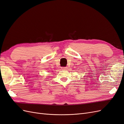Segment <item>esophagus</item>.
I'll return each mask as SVG.
<instances>
[{"label":"esophagus","instance_id":"obj_1","mask_svg":"<svg viewBox=\"0 0 124 124\" xmlns=\"http://www.w3.org/2000/svg\"><path fill=\"white\" fill-rule=\"evenodd\" d=\"M62 70H67V67H62Z\"/></svg>","mask_w":124,"mask_h":124}]
</instances>
